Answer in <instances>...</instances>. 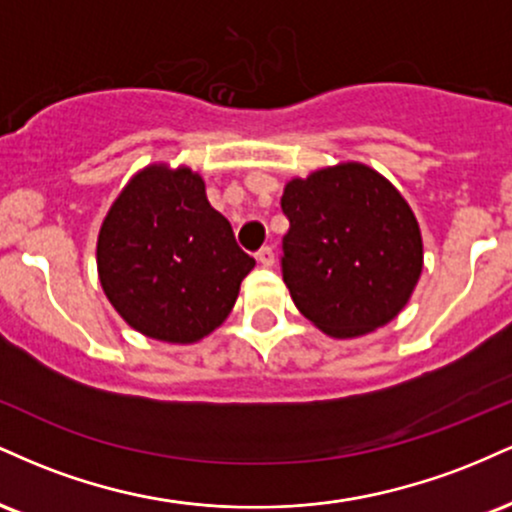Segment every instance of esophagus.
Listing matches in <instances>:
<instances>
[{
	"instance_id": "esophagus-1",
	"label": "esophagus",
	"mask_w": 512,
	"mask_h": 512,
	"mask_svg": "<svg viewBox=\"0 0 512 512\" xmlns=\"http://www.w3.org/2000/svg\"><path fill=\"white\" fill-rule=\"evenodd\" d=\"M255 257H257V262L264 264V267H272L274 264V250L269 248V245H264V248L257 250Z\"/></svg>"
}]
</instances>
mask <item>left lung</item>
<instances>
[{"instance_id": "1", "label": "left lung", "mask_w": 512, "mask_h": 512, "mask_svg": "<svg viewBox=\"0 0 512 512\" xmlns=\"http://www.w3.org/2000/svg\"><path fill=\"white\" fill-rule=\"evenodd\" d=\"M289 231L281 274L293 303L330 337L387 325L424 267L419 223L373 168L339 163L291 180L281 197Z\"/></svg>"}]
</instances>
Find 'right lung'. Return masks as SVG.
<instances>
[{
    "instance_id": "right-lung-1",
    "label": "right lung",
    "mask_w": 512,
    "mask_h": 512,
    "mask_svg": "<svg viewBox=\"0 0 512 512\" xmlns=\"http://www.w3.org/2000/svg\"><path fill=\"white\" fill-rule=\"evenodd\" d=\"M252 267L190 168L134 175L98 236L105 296L129 327L161 342L190 344L216 330Z\"/></svg>"
}]
</instances>
